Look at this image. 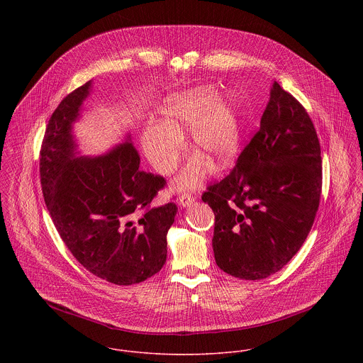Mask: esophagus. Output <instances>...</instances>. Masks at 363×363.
<instances>
[{
    "label": "esophagus",
    "mask_w": 363,
    "mask_h": 363,
    "mask_svg": "<svg viewBox=\"0 0 363 363\" xmlns=\"http://www.w3.org/2000/svg\"><path fill=\"white\" fill-rule=\"evenodd\" d=\"M193 203H194V197H193L191 194H189V193L182 194L180 199H179V204H180L182 207H189V206H191Z\"/></svg>",
    "instance_id": "esophagus-1"
}]
</instances>
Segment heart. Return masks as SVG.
Wrapping results in <instances>:
<instances>
[{
    "mask_svg": "<svg viewBox=\"0 0 363 363\" xmlns=\"http://www.w3.org/2000/svg\"><path fill=\"white\" fill-rule=\"evenodd\" d=\"M163 124L148 125L143 135L144 151L157 172L170 173L183 150V130L192 127L193 147L215 166H225L236 152L239 141L238 104L230 96L215 101L213 91L197 88L172 96L163 108ZM207 170L203 157H193L177 184L197 187Z\"/></svg>",
    "mask_w": 363,
    "mask_h": 363,
    "instance_id": "1",
    "label": "heart"
}]
</instances>
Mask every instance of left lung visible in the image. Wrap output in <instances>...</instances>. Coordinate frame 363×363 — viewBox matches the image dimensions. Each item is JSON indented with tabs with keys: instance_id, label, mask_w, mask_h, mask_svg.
Masks as SVG:
<instances>
[{
	"instance_id": "8db88e82",
	"label": "left lung",
	"mask_w": 363,
	"mask_h": 363,
	"mask_svg": "<svg viewBox=\"0 0 363 363\" xmlns=\"http://www.w3.org/2000/svg\"><path fill=\"white\" fill-rule=\"evenodd\" d=\"M320 154L309 113L274 82L259 131L201 197L215 213L212 249L222 271L262 279L299 252L320 204Z\"/></svg>"
}]
</instances>
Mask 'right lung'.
I'll return each instance as SVG.
<instances>
[{"mask_svg": "<svg viewBox=\"0 0 363 363\" xmlns=\"http://www.w3.org/2000/svg\"><path fill=\"white\" fill-rule=\"evenodd\" d=\"M91 82L68 94L49 120L40 148V183L67 249L94 275L116 285L143 282L163 267L177 207H152L164 177L140 170L135 147L74 157L71 124Z\"/></svg>", "mask_w": 363, "mask_h": 363, "instance_id": "add662e5", "label": "right lung"}]
</instances>
